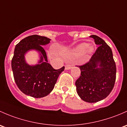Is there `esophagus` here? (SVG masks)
I'll return each instance as SVG.
<instances>
[{
	"label": "esophagus",
	"mask_w": 127,
	"mask_h": 127,
	"mask_svg": "<svg viewBox=\"0 0 127 127\" xmlns=\"http://www.w3.org/2000/svg\"><path fill=\"white\" fill-rule=\"evenodd\" d=\"M71 66H72V65H65V70H69V69L71 68Z\"/></svg>",
	"instance_id": "1"
}]
</instances>
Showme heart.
<instances>
[{"label": "heart", "instance_id": "b5f03b06", "mask_svg": "<svg viewBox=\"0 0 127 127\" xmlns=\"http://www.w3.org/2000/svg\"><path fill=\"white\" fill-rule=\"evenodd\" d=\"M86 50L88 53H91L94 50V48L92 46L89 45V44L86 43H83L78 46V47L73 51L72 55L74 56H81L85 53Z\"/></svg>", "mask_w": 127, "mask_h": 127}]
</instances>
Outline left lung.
Returning a JSON list of instances; mask_svg holds the SVG:
<instances>
[{"mask_svg":"<svg viewBox=\"0 0 127 127\" xmlns=\"http://www.w3.org/2000/svg\"><path fill=\"white\" fill-rule=\"evenodd\" d=\"M91 37L98 47L87 63L78 66L81 76L75 85L82 100L95 103L105 98L112 91L116 81V66L111 49L106 43L96 35Z\"/></svg>","mask_w":127,"mask_h":127,"instance_id":"1","label":"left lung"}]
</instances>
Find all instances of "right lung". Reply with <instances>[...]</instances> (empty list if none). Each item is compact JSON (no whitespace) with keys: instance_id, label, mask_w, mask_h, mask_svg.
I'll use <instances>...</instances> for the list:
<instances>
[{"instance_id":"1","label":"right lung","mask_w":127,"mask_h":127,"mask_svg":"<svg viewBox=\"0 0 127 127\" xmlns=\"http://www.w3.org/2000/svg\"><path fill=\"white\" fill-rule=\"evenodd\" d=\"M50 39L38 35L23 39L16 45L11 60L14 79L18 88L24 94L34 98L46 96L54 89L59 76L65 67L56 70L48 63L46 54L43 46L49 43ZM31 49L40 53L39 64L31 66L26 64L24 54Z\"/></svg>"}]
</instances>
